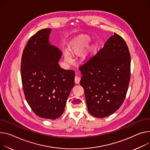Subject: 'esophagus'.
Here are the masks:
<instances>
[{"mask_svg": "<svg viewBox=\"0 0 150 150\" xmlns=\"http://www.w3.org/2000/svg\"><path fill=\"white\" fill-rule=\"evenodd\" d=\"M76 74H77V72H76ZM80 79H81V78L79 77L76 76L75 77V83L76 84H79V81H80Z\"/></svg>", "mask_w": 150, "mask_h": 150, "instance_id": "1", "label": "esophagus"}]
</instances>
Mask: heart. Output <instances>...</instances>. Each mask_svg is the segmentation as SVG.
Here are the masks:
<instances>
[{
	"label": "heart",
	"mask_w": 150,
	"mask_h": 150,
	"mask_svg": "<svg viewBox=\"0 0 150 150\" xmlns=\"http://www.w3.org/2000/svg\"><path fill=\"white\" fill-rule=\"evenodd\" d=\"M90 41V38L87 35H81L72 40L71 45L69 48V51L72 54H79L82 52L84 48L88 45ZM96 48V45H92L90 46L84 55V57H88L90 56V54L94 51ZM65 60L67 62H69L71 58L67 54H65L64 55Z\"/></svg>",
	"instance_id": "1"
}]
</instances>
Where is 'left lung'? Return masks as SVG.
Masks as SVG:
<instances>
[{
  "instance_id": "8db88e82",
  "label": "left lung",
  "mask_w": 150,
  "mask_h": 150,
  "mask_svg": "<svg viewBox=\"0 0 150 150\" xmlns=\"http://www.w3.org/2000/svg\"><path fill=\"white\" fill-rule=\"evenodd\" d=\"M79 68L89 113L103 118L118 110L130 79V54L123 38L114 33L103 48Z\"/></svg>"
}]
</instances>
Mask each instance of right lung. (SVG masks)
I'll use <instances>...</instances> for the list:
<instances>
[{"label": "right lung", "mask_w": 150, "mask_h": 150, "mask_svg": "<svg viewBox=\"0 0 150 150\" xmlns=\"http://www.w3.org/2000/svg\"><path fill=\"white\" fill-rule=\"evenodd\" d=\"M50 29L30 37L21 57V76L25 98L40 118L56 120L64 112L75 85V72L59 64L62 52L48 42Z\"/></svg>", "instance_id": "1"}]
</instances>
